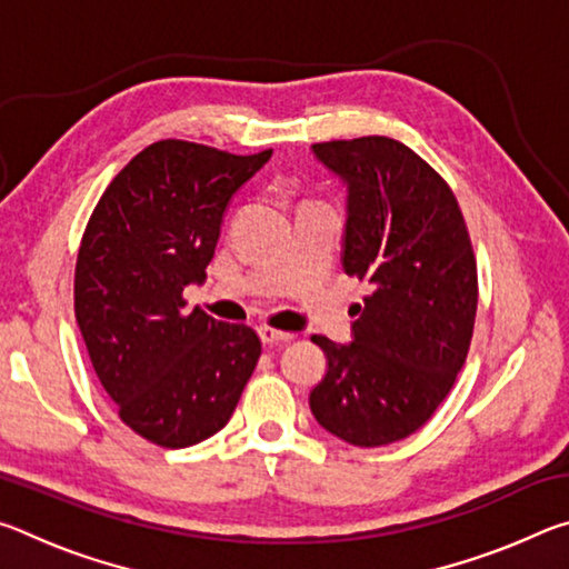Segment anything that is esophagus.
Returning <instances> with one entry per match:
<instances>
[{
	"label": "esophagus",
	"mask_w": 569,
	"mask_h": 569,
	"mask_svg": "<svg viewBox=\"0 0 569 569\" xmlns=\"http://www.w3.org/2000/svg\"><path fill=\"white\" fill-rule=\"evenodd\" d=\"M258 336H261L263 343H281V341H291L293 339V333L271 329V326H261V329H258Z\"/></svg>",
	"instance_id": "1"
}]
</instances>
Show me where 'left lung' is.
I'll use <instances>...</instances> for the list:
<instances>
[{
  "label": "left lung",
  "mask_w": 569,
  "mask_h": 569,
  "mask_svg": "<svg viewBox=\"0 0 569 569\" xmlns=\"http://www.w3.org/2000/svg\"><path fill=\"white\" fill-rule=\"evenodd\" d=\"M346 190L343 271L366 278L351 341L313 336L326 373L308 393L316 421L353 447H383L421 429L467 359L477 263L455 192L391 138L311 146Z\"/></svg>",
  "instance_id": "left-lung-1"
}]
</instances>
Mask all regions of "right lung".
<instances>
[{"label": "right lung", "instance_id": "add662e5", "mask_svg": "<svg viewBox=\"0 0 569 569\" xmlns=\"http://www.w3.org/2000/svg\"><path fill=\"white\" fill-rule=\"evenodd\" d=\"M271 160L160 140L102 192L74 268V316L120 419L152 445L182 449L233 417L261 341L182 291L206 281L230 200Z\"/></svg>", "mask_w": 569, "mask_h": 569}]
</instances>
